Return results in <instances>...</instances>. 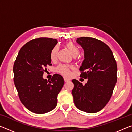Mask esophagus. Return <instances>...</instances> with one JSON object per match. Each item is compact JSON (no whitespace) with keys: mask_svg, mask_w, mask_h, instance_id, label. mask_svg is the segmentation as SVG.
I'll list each match as a JSON object with an SVG mask.
<instances>
[{"mask_svg":"<svg viewBox=\"0 0 132 132\" xmlns=\"http://www.w3.org/2000/svg\"><path fill=\"white\" fill-rule=\"evenodd\" d=\"M64 81H65V82H68V81H70V79H68V78H67V77H64Z\"/></svg>","mask_w":132,"mask_h":132,"instance_id":"esophagus-1","label":"esophagus"}]
</instances>
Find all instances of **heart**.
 I'll use <instances>...</instances> for the list:
<instances>
[{"mask_svg":"<svg viewBox=\"0 0 132 132\" xmlns=\"http://www.w3.org/2000/svg\"><path fill=\"white\" fill-rule=\"evenodd\" d=\"M66 46L73 56H77L79 54L80 50L79 47H77V46L73 44V42H68V43L66 44ZM58 50H59L58 46H55V47L52 49V51H51L50 53V57L52 61H53V60H55L56 59ZM56 71L58 73H61V74L64 76H69L70 73V67L66 65V64H59V65L56 68Z\"/></svg>","mask_w":132,"mask_h":132,"instance_id":"heart-1","label":"heart"}]
</instances>
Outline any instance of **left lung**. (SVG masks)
<instances>
[{"label":"left lung","instance_id":"8db88e82","mask_svg":"<svg viewBox=\"0 0 132 132\" xmlns=\"http://www.w3.org/2000/svg\"><path fill=\"white\" fill-rule=\"evenodd\" d=\"M84 50V59L80 70H86L80 77L87 79L85 85L73 79L72 95L77 108L95 113L106 105L117 81V65L113 53L104 42L90 37L78 38Z\"/></svg>","mask_w":132,"mask_h":132}]
</instances>
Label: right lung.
<instances>
[{
  "instance_id": "add662e5",
  "label": "right lung",
  "mask_w": 132,
  "mask_h": 132,
  "mask_svg": "<svg viewBox=\"0 0 132 132\" xmlns=\"http://www.w3.org/2000/svg\"><path fill=\"white\" fill-rule=\"evenodd\" d=\"M57 44V39L50 38L31 40L20 49L14 64V82L20 100L38 114L56 106L57 95L64 85L60 75L55 74L51 81L42 76L46 66L51 65L50 53Z\"/></svg>"
}]
</instances>
